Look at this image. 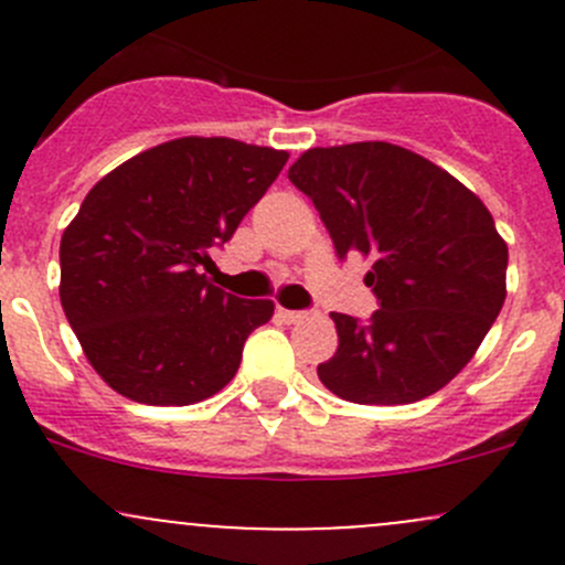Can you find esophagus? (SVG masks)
<instances>
[{
	"label": "esophagus",
	"mask_w": 565,
	"mask_h": 565,
	"mask_svg": "<svg viewBox=\"0 0 565 565\" xmlns=\"http://www.w3.org/2000/svg\"><path fill=\"white\" fill-rule=\"evenodd\" d=\"M276 315L281 317L284 322H289V324H292V322H300V319L309 317V315H306V311H292V309H278Z\"/></svg>",
	"instance_id": "34e87169"
}]
</instances>
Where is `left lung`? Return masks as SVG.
Segmentation results:
<instances>
[{"mask_svg": "<svg viewBox=\"0 0 565 565\" xmlns=\"http://www.w3.org/2000/svg\"><path fill=\"white\" fill-rule=\"evenodd\" d=\"M315 202L335 256L372 262L380 309L330 315L339 350L319 363L328 391L355 404H409L451 383L505 300L509 246L481 199L426 158L355 141L315 147L289 169Z\"/></svg>", "mask_w": 565, "mask_h": 565, "instance_id": "left-lung-1", "label": "left lung"}]
</instances>
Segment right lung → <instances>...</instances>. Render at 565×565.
<instances>
[{
    "label": "right lung",
    "mask_w": 565,
    "mask_h": 565,
    "mask_svg": "<svg viewBox=\"0 0 565 565\" xmlns=\"http://www.w3.org/2000/svg\"><path fill=\"white\" fill-rule=\"evenodd\" d=\"M287 158L224 136H185L139 152L87 193L60 243V300L114 391L182 407L235 377L273 303L213 287L202 267Z\"/></svg>",
    "instance_id": "obj_1"
}]
</instances>
